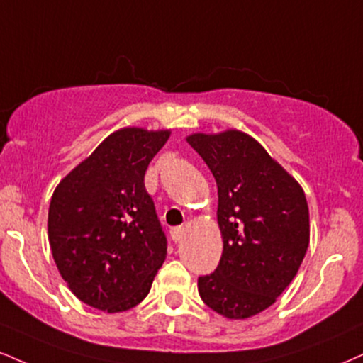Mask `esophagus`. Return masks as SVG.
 <instances>
[{
    "instance_id": "34e87169",
    "label": "esophagus",
    "mask_w": 363,
    "mask_h": 363,
    "mask_svg": "<svg viewBox=\"0 0 363 363\" xmlns=\"http://www.w3.org/2000/svg\"><path fill=\"white\" fill-rule=\"evenodd\" d=\"M170 237H172L174 242H181V238L184 237V228L182 226H176V228L170 230Z\"/></svg>"
}]
</instances>
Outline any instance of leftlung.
I'll list each match as a JSON object with an SVG mask.
<instances>
[{
	"label": "left lung",
	"instance_id": "1",
	"mask_svg": "<svg viewBox=\"0 0 363 363\" xmlns=\"http://www.w3.org/2000/svg\"><path fill=\"white\" fill-rule=\"evenodd\" d=\"M218 186L223 253L216 270L198 279L204 304L228 320H247L276 303L309 245V209L299 182L255 138L230 128L193 133Z\"/></svg>",
	"mask_w": 363,
	"mask_h": 363
}]
</instances>
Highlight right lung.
I'll return each mask as SVG.
<instances>
[{"instance_id":"1","label":"right lung","mask_w":363,"mask_h":363,"mask_svg":"<svg viewBox=\"0 0 363 363\" xmlns=\"http://www.w3.org/2000/svg\"><path fill=\"white\" fill-rule=\"evenodd\" d=\"M170 130L120 128L55 187L49 243L72 294L104 313L128 311L150 291L167 240L143 177Z\"/></svg>"}]
</instances>
